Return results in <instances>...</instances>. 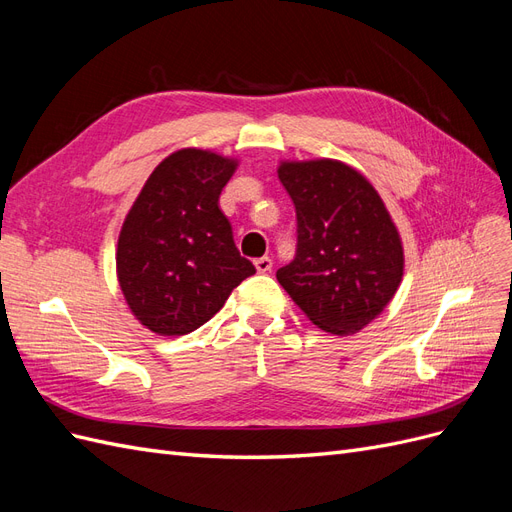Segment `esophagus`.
<instances>
[{
    "mask_svg": "<svg viewBox=\"0 0 512 512\" xmlns=\"http://www.w3.org/2000/svg\"><path fill=\"white\" fill-rule=\"evenodd\" d=\"M254 265L258 269V273H269L273 269V260L269 256H260L254 260Z\"/></svg>",
    "mask_w": 512,
    "mask_h": 512,
    "instance_id": "obj_1",
    "label": "esophagus"
}]
</instances>
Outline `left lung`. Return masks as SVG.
<instances>
[{
    "label": "left lung",
    "mask_w": 512,
    "mask_h": 512,
    "mask_svg": "<svg viewBox=\"0 0 512 512\" xmlns=\"http://www.w3.org/2000/svg\"><path fill=\"white\" fill-rule=\"evenodd\" d=\"M277 175L297 213V252L277 269V282L322 331H361L404 275L389 211L371 183L342 162H286Z\"/></svg>",
    "instance_id": "left-lung-1"
}]
</instances>
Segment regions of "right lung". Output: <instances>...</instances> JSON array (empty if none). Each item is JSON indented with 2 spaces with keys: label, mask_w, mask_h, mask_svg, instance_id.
<instances>
[{
  "label": "right lung",
  "mask_w": 512,
  "mask_h": 512,
  "mask_svg": "<svg viewBox=\"0 0 512 512\" xmlns=\"http://www.w3.org/2000/svg\"><path fill=\"white\" fill-rule=\"evenodd\" d=\"M235 166L211 151L181 149L153 170L123 222L119 284L153 333L175 337L203 327L256 273L220 209Z\"/></svg>",
  "instance_id": "add662e5"
}]
</instances>
